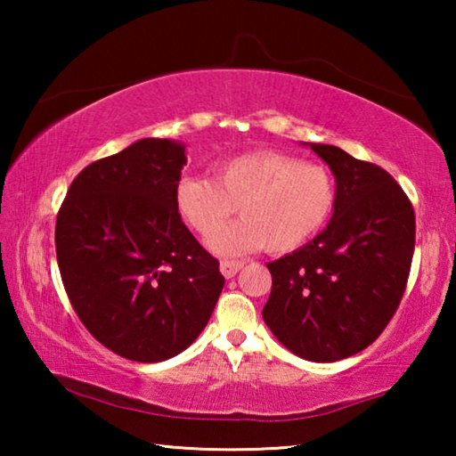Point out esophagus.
Returning <instances> with one entry per match:
<instances>
[{"label": "esophagus", "instance_id": "34e87169", "mask_svg": "<svg viewBox=\"0 0 456 456\" xmlns=\"http://www.w3.org/2000/svg\"><path fill=\"white\" fill-rule=\"evenodd\" d=\"M243 267V261H239V259H223L221 261V265H219V269H221V273L227 277H233L239 269Z\"/></svg>", "mask_w": 456, "mask_h": 456}]
</instances>
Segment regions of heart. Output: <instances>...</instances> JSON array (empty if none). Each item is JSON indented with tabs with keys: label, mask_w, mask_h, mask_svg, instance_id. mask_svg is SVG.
I'll list each match as a JSON object with an SVG mask.
<instances>
[{
	"label": "heart",
	"mask_w": 456,
	"mask_h": 456,
	"mask_svg": "<svg viewBox=\"0 0 456 456\" xmlns=\"http://www.w3.org/2000/svg\"><path fill=\"white\" fill-rule=\"evenodd\" d=\"M336 203L338 183L326 167L272 151L223 160L213 179L184 175L175 187L176 211L203 239L217 235L239 209L243 219L211 243L223 256L261 247L296 251L328 225Z\"/></svg>",
	"instance_id": "obj_1"
}]
</instances>
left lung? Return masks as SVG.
I'll return each mask as SVG.
<instances>
[{"mask_svg": "<svg viewBox=\"0 0 456 456\" xmlns=\"http://www.w3.org/2000/svg\"><path fill=\"white\" fill-rule=\"evenodd\" d=\"M338 183L328 227L267 264L264 320L296 356L336 362L368 348L388 326L411 273L416 221L400 184L378 165L312 142Z\"/></svg>", "mask_w": 456, "mask_h": 456, "instance_id": "obj_1", "label": "left lung"}]
</instances>
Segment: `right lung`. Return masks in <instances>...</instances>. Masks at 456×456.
Returning a JSON list of instances; mask_svg holds the SVG:
<instances>
[{
    "label": "right lung",
    "instance_id": "add662e5",
    "mask_svg": "<svg viewBox=\"0 0 456 456\" xmlns=\"http://www.w3.org/2000/svg\"><path fill=\"white\" fill-rule=\"evenodd\" d=\"M184 165L181 142L142 138L84 168L58 211V267L74 312L126 360L187 350L225 285L176 211Z\"/></svg>",
    "mask_w": 456,
    "mask_h": 456
}]
</instances>
